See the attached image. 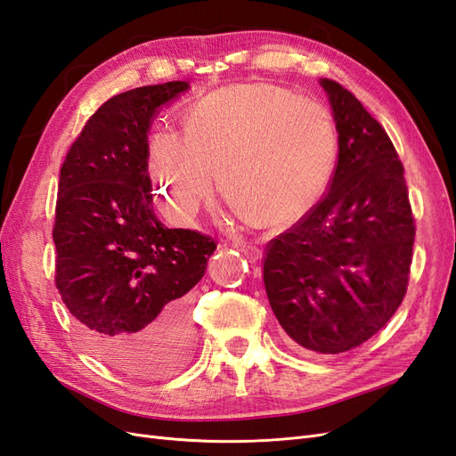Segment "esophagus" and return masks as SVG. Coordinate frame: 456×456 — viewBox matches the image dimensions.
Masks as SVG:
<instances>
[{
    "instance_id": "1",
    "label": "esophagus",
    "mask_w": 456,
    "mask_h": 456,
    "mask_svg": "<svg viewBox=\"0 0 456 456\" xmlns=\"http://www.w3.org/2000/svg\"><path fill=\"white\" fill-rule=\"evenodd\" d=\"M232 247H233V249H238L241 255H245V256H247V260H249V262H256V260L260 258L258 247H255V245H253V243H249V241L233 240V241H232Z\"/></svg>"
}]
</instances>
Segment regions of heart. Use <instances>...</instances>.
Returning <instances> with one entry per match:
<instances>
[{
    "label": "heart",
    "mask_w": 456,
    "mask_h": 456,
    "mask_svg": "<svg viewBox=\"0 0 456 456\" xmlns=\"http://www.w3.org/2000/svg\"><path fill=\"white\" fill-rule=\"evenodd\" d=\"M338 136L322 102L275 84L213 91L183 116V139H150L148 171L167 215L188 223L216 188L251 224L281 228L320 201L335 175Z\"/></svg>",
    "instance_id": "heart-1"
}]
</instances>
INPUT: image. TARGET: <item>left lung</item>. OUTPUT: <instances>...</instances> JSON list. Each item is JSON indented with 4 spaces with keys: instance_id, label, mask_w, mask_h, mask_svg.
<instances>
[{
    "instance_id": "left-lung-1",
    "label": "left lung",
    "mask_w": 456,
    "mask_h": 456,
    "mask_svg": "<svg viewBox=\"0 0 456 456\" xmlns=\"http://www.w3.org/2000/svg\"><path fill=\"white\" fill-rule=\"evenodd\" d=\"M338 131L325 196L268 241L262 280L285 333L314 354L362 346L390 322L409 285L415 218L388 133L333 79H322Z\"/></svg>"
}]
</instances>
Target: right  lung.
<instances>
[{"mask_svg":"<svg viewBox=\"0 0 456 456\" xmlns=\"http://www.w3.org/2000/svg\"><path fill=\"white\" fill-rule=\"evenodd\" d=\"M188 81L108 99L61 167L54 285L86 348L131 377L173 370L188 352L190 295L216 241L159 223L151 209L148 127Z\"/></svg>","mask_w":456,"mask_h":456,"instance_id":"add662e5","label":"right lung"}]
</instances>
